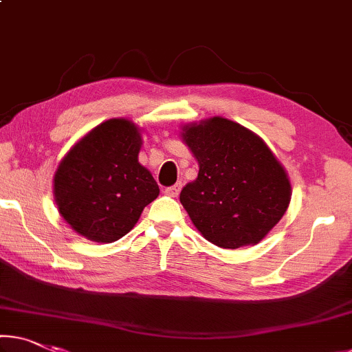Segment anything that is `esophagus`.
Listing matches in <instances>:
<instances>
[{
  "label": "esophagus",
  "mask_w": 352,
  "mask_h": 352,
  "mask_svg": "<svg viewBox=\"0 0 352 352\" xmlns=\"http://www.w3.org/2000/svg\"><path fill=\"white\" fill-rule=\"evenodd\" d=\"M181 187H182V184L177 182V184H175V186L166 187L165 193L168 195V197H177V195H179V192H181Z\"/></svg>",
  "instance_id": "34e87169"
}]
</instances>
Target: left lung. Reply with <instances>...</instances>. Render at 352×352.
<instances>
[{
  "mask_svg": "<svg viewBox=\"0 0 352 352\" xmlns=\"http://www.w3.org/2000/svg\"><path fill=\"white\" fill-rule=\"evenodd\" d=\"M182 140L198 160V177L181 203L204 239L221 248L258 244L288 209V175L256 133L215 116L184 126Z\"/></svg>",
  "mask_w": 352,
  "mask_h": 352,
  "instance_id": "1",
  "label": "left lung"
}]
</instances>
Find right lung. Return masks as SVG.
Segmentation results:
<instances>
[{"instance_id":"obj_1","label":"right lung","mask_w":352,"mask_h":352,"mask_svg":"<svg viewBox=\"0 0 352 352\" xmlns=\"http://www.w3.org/2000/svg\"><path fill=\"white\" fill-rule=\"evenodd\" d=\"M140 129L108 120L86 133L61 160L53 179L61 217L94 242H115L159 197V186L140 165Z\"/></svg>"}]
</instances>
